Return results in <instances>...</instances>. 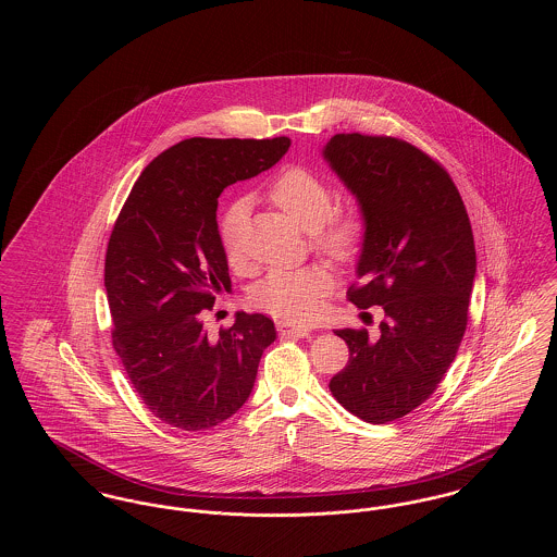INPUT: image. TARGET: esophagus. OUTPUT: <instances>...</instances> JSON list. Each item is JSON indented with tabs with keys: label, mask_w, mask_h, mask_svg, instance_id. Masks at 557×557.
<instances>
[{
	"label": "esophagus",
	"mask_w": 557,
	"mask_h": 557,
	"mask_svg": "<svg viewBox=\"0 0 557 557\" xmlns=\"http://www.w3.org/2000/svg\"><path fill=\"white\" fill-rule=\"evenodd\" d=\"M277 332L282 336H294V338H305L311 334L307 325H292V323H277Z\"/></svg>",
	"instance_id": "obj_1"
}]
</instances>
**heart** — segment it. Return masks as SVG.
I'll return each mask as SVG.
<instances>
[{
    "label": "heart",
    "mask_w": 557,
    "mask_h": 557,
    "mask_svg": "<svg viewBox=\"0 0 557 557\" xmlns=\"http://www.w3.org/2000/svg\"><path fill=\"white\" fill-rule=\"evenodd\" d=\"M267 198L294 223L309 232L311 246L336 263L355 261L368 238V221L359 209L334 207V189L311 169L292 164L267 186ZM248 202L234 200L219 219V239L227 263L244 269V230ZM334 288V277L323 265L273 271L252 290V302L275 318L311 321L319 315L323 298Z\"/></svg>",
    "instance_id": "b5f03b06"
}]
</instances>
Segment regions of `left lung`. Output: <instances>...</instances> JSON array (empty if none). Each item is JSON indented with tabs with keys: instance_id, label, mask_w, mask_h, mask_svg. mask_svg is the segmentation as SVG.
<instances>
[{
	"instance_id": "8db88e82",
	"label": "left lung",
	"mask_w": 557,
	"mask_h": 557,
	"mask_svg": "<svg viewBox=\"0 0 557 557\" xmlns=\"http://www.w3.org/2000/svg\"><path fill=\"white\" fill-rule=\"evenodd\" d=\"M323 159L368 221L363 284L346 296L359 309H384L377 338L336 330L350 357L330 391L370 424L395 422L438 388L461 345L476 275L470 216L441 162L405 139L338 133Z\"/></svg>"
}]
</instances>
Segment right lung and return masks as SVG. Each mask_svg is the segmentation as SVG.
Returning <instances> with one entry per match:
<instances>
[{
    "mask_svg": "<svg viewBox=\"0 0 557 557\" xmlns=\"http://www.w3.org/2000/svg\"><path fill=\"white\" fill-rule=\"evenodd\" d=\"M290 148L273 139H184L152 160L108 239L104 286L112 346L160 422L200 432L250 397L273 321L238 313L211 338L205 311L232 290L219 239L221 191L271 169Z\"/></svg>",
    "mask_w": 557,
    "mask_h": 557,
    "instance_id": "add662e5",
    "label": "right lung"
}]
</instances>
